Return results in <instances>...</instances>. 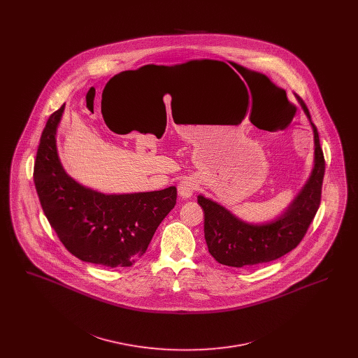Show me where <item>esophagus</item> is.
<instances>
[{"instance_id": "obj_1", "label": "esophagus", "mask_w": 358, "mask_h": 358, "mask_svg": "<svg viewBox=\"0 0 358 358\" xmlns=\"http://www.w3.org/2000/svg\"><path fill=\"white\" fill-rule=\"evenodd\" d=\"M196 189H197V181L192 177H187L178 184V194L184 199H189L192 197Z\"/></svg>"}]
</instances>
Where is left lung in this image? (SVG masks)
<instances>
[{
    "instance_id": "8db88e82",
    "label": "left lung",
    "mask_w": 358,
    "mask_h": 358,
    "mask_svg": "<svg viewBox=\"0 0 358 358\" xmlns=\"http://www.w3.org/2000/svg\"><path fill=\"white\" fill-rule=\"evenodd\" d=\"M314 133V168L306 184L286 210L271 222H243L225 206L203 194L197 203L204 210L205 241L209 254L229 267L267 263L294 250L313 222L321 203L324 158L317 127L310 120L306 104L298 98Z\"/></svg>"
}]
</instances>
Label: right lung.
<instances>
[{
  "label": "right lung",
  "instance_id": "add662e5",
  "mask_svg": "<svg viewBox=\"0 0 358 358\" xmlns=\"http://www.w3.org/2000/svg\"><path fill=\"white\" fill-rule=\"evenodd\" d=\"M63 113L64 106L50 117L36 154L34 181L41 208L72 255L104 267H130L174 208L177 189L106 194L75 181L56 146Z\"/></svg>",
  "mask_w": 358,
  "mask_h": 358
}]
</instances>
